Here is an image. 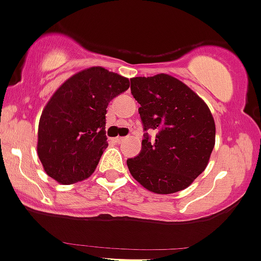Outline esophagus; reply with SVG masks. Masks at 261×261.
I'll use <instances>...</instances> for the list:
<instances>
[{
  "mask_svg": "<svg viewBox=\"0 0 261 261\" xmlns=\"http://www.w3.org/2000/svg\"><path fill=\"white\" fill-rule=\"evenodd\" d=\"M124 139H125V137H117V138H114V141L117 142V143H122Z\"/></svg>",
  "mask_w": 261,
  "mask_h": 261,
  "instance_id": "esophagus-1",
  "label": "esophagus"
}]
</instances>
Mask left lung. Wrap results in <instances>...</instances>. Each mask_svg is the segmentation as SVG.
Instances as JSON below:
<instances>
[{
    "label": "left lung",
    "instance_id": "8db88e82",
    "mask_svg": "<svg viewBox=\"0 0 261 261\" xmlns=\"http://www.w3.org/2000/svg\"><path fill=\"white\" fill-rule=\"evenodd\" d=\"M130 91L143 125L142 149L127 160L132 176L149 192L171 194L189 187L210 161L216 125L210 108L169 74L134 77ZM156 133L153 139L148 133Z\"/></svg>",
    "mask_w": 261,
    "mask_h": 261
}]
</instances>
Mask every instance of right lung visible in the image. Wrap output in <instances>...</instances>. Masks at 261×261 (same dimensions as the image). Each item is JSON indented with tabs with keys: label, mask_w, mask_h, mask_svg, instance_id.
<instances>
[{
	"label": "right lung",
	"mask_w": 261,
	"mask_h": 261,
	"mask_svg": "<svg viewBox=\"0 0 261 261\" xmlns=\"http://www.w3.org/2000/svg\"><path fill=\"white\" fill-rule=\"evenodd\" d=\"M129 89V80L91 67L67 80L44 108L38 156L46 174L64 185L82 181L96 169L104 149L109 102Z\"/></svg>",
	"instance_id": "add662e5"
}]
</instances>
